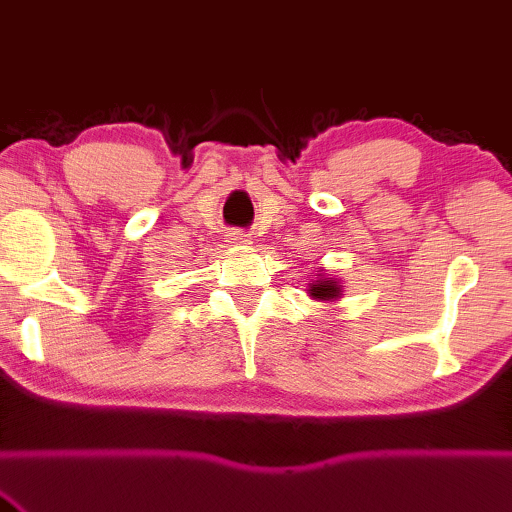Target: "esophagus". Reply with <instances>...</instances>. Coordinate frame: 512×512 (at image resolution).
<instances>
[{
  "instance_id": "1",
  "label": "esophagus",
  "mask_w": 512,
  "mask_h": 512,
  "mask_svg": "<svg viewBox=\"0 0 512 512\" xmlns=\"http://www.w3.org/2000/svg\"><path fill=\"white\" fill-rule=\"evenodd\" d=\"M227 242H231V245H247L249 238H247V233L233 231V233H229V240Z\"/></svg>"
}]
</instances>
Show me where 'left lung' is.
<instances>
[{
	"mask_svg": "<svg viewBox=\"0 0 512 512\" xmlns=\"http://www.w3.org/2000/svg\"><path fill=\"white\" fill-rule=\"evenodd\" d=\"M308 294L312 299H319V301H335L339 299V294H342V288H339L337 281H328L326 276L317 274V281L310 283Z\"/></svg>",
	"mask_w": 512,
	"mask_h": 512,
	"instance_id": "left-lung-1",
	"label": "left lung"
}]
</instances>
